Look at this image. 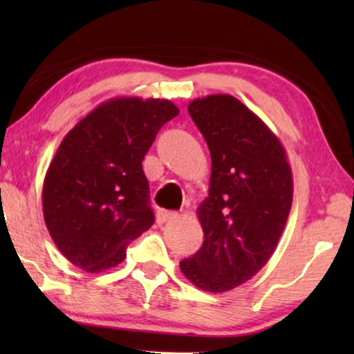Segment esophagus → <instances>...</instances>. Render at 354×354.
Listing matches in <instances>:
<instances>
[{
  "label": "esophagus",
  "instance_id": "obj_1",
  "mask_svg": "<svg viewBox=\"0 0 354 354\" xmlns=\"http://www.w3.org/2000/svg\"><path fill=\"white\" fill-rule=\"evenodd\" d=\"M178 214L176 211H164V209H159L158 211V221L159 222H167V221H172L176 219Z\"/></svg>",
  "mask_w": 354,
  "mask_h": 354
}]
</instances>
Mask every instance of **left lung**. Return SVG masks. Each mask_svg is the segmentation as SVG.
Masks as SVG:
<instances>
[{
	"label": "left lung",
	"mask_w": 354,
	"mask_h": 354,
	"mask_svg": "<svg viewBox=\"0 0 354 354\" xmlns=\"http://www.w3.org/2000/svg\"><path fill=\"white\" fill-rule=\"evenodd\" d=\"M211 153L207 198L198 207L203 246L180 261L200 290L222 293L264 268L293 200L287 153L268 125L230 95H209L188 104Z\"/></svg>",
	"instance_id": "1"
}]
</instances>
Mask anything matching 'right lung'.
I'll return each instance as SVG.
<instances>
[{"label":"right lung","mask_w":354,"mask_h":354,"mask_svg":"<svg viewBox=\"0 0 354 354\" xmlns=\"http://www.w3.org/2000/svg\"><path fill=\"white\" fill-rule=\"evenodd\" d=\"M177 114L169 100L113 98L61 142L43 182V217L57 250L77 268H114L130 241L153 225L142 161Z\"/></svg>","instance_id":"right-lung-1"}]
</instances>
